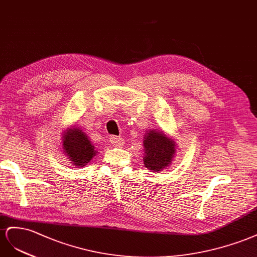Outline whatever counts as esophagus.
Instances as JSON below:
<instances>
[{
	"mask_svg": "<svg viewBox=\"0 0 257 257\" xmlns=\"http://www.w3.org/2000/svg\"><path fill=\"white\" fill-rule=\"evenodd\" d=\"M109 142H111L113 145H120L122 143V139L120 137L112 136L111 138H109Z\"/></svg>",
	"mask_w": 257,
	"mask_h": 257,
	"instance_id": "34e87169",
	"label": "esophagus"
}]
</instances>
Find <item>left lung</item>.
Listing matches in <instances>:
<instances>
[{
  "mask_svg": "<svg viewBox=\"0 0 257 257\" xmlns=\"http://www.w3.org/2000/svg\"><path fill=\"white\" fill-rule=\"evenodd\" d=\"M143 146L144 166L152 171L165 169L175 155L174 141L158 130H151L145 135Z\"/></svg>",
  "mask_w": 257,
  "mask_h": 257,
  "instance_id": "obj_1",
  "label": "left lung"
}]
</instances>
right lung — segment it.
<instances>
[{"label":"right lung","instance_id":"1","mask_svg":"<svg viewBox=\"0 0 257 257\" xmlns=\"http://www.w3.org/2000/svg\"><path fill=\"white\" fill-rule=\"evenodd\" d=\"M64 153L69 156L72 164L83 167L96 155L94 146L82 130L77 128L68 129L63 136Z\"/></svg>","mask_w":257,"mask_h":257}]
</instances>
